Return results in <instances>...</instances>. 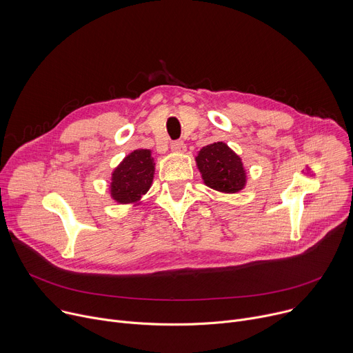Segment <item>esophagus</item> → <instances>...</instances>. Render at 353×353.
<instances>
[{
    "label": "esophagus",
    "instance_id": "obj_1",
    "mask_svg": "<svg viewBox=\"0 0 353 353\" xmlns=\"http://www.w3.org/2000/svg\"><path fill=\"white\" fill-rule=\"evenodd\" d=\"M185 149H187V146H185V143L183 141H177V142H174L172 145V150H173V152H176V154H184Z\"/></svg>",
    "mask_w": 353,
    "mask_h": 353
}]
</instances>
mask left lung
Listing matches in <instances>:
<instances>
[{
	"label": "left lung",
	"instance_id": "obj_1",
	"mask_svg": "<svg viewBox=\"0 0 353 353\" xmlns=\"http://www.w3.org/2000/svg\"><path fill=\"white\" fill-rule=\"evenodd\" d=\"M195 163L204 184L215 191L237 194L247 184V172L241 158L222 141L201 149Z\"/></svg>",
	"mask_w": 353,
	"mask_h": 353
}]
</instances>
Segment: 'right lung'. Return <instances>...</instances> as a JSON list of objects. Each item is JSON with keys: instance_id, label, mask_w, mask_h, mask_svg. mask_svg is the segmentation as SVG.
I'll use <instances>...</instances> for the list:
<instances>
[{"instance_id": "right-lung-1", "label": "right lung", "mask_w": 353, "mask_h": 353, "mask_svg": "<svg viewBox=\"0 0 353 353\" xmlns=\"http://www.w3.org/2000/svg\"><path fill=\"white\" fill-rule=\"evenodd\" d=\"M155 159L150 149H135L112 172L110 196L121 205H139L152 185Z\"/></svg>"}]
</instances>
